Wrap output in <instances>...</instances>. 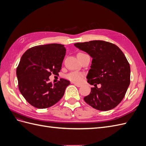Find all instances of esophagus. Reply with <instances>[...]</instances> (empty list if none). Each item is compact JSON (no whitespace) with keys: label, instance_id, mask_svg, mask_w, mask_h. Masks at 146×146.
Returning <instances> with one entry per match:
<instances>
[{"label":"esophagus","instance_id":"34e87169","mask_svg":"<svg viewBox=\"0 0 146 146\" xmlns=\"http://www.w3.org/2000/svg\"><path fill=\"white\" fill-rule=\"evenodd\" d=\"M74 85H75V86H77V87H80V86H82V85H81V84H80V83H74Z\"/></svg>","mask_w":146,"mask_h":146}]
</instances>
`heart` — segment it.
Wrapping results in <instances>:
<instances>
[{
  "label": "heart",
  "instance_id": "1",
  "mask_svg": "<svg viewBox=\"0 0 146 146\" xmlns=\"http://www.w3.org/2000/svg\"><path fill=\"white\" fill-rule=\"evenodd\" d=\"M81 54V53H80ZM84 77V74L82 72L73 71L66 75V78L69 80L74 83H80L82 81Z\"/></svg>",
  "mask_w": 146,
  "mask_h": 146
}]
</instances>
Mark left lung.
<instances>
[{
	"instance_id": "obj_1",
	"label": "left lung",
	"mask_w": 146,
	"mask_h": 146,
	"mask_svg": "<svg viewBox=\"0 0 146 146\" xmlns=\"http://www.w3.org/2000/svg\"><path fill=\"white\" fill-rule=\"evenodd\" d=\"M74 46L92 58L86 78L94 87L84 100L100 111L115 108L124 98L130 83V67L125 55L114 44L102 40L77 42ZM98 84H101L100 88Z\"/></svg>"
}]
</instances>
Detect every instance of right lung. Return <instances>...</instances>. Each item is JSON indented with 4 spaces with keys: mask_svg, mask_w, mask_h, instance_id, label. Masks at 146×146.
Instances as JSON below:
<instances>
[{
    "mask_svg": "<svg viewBox=\"0 0 146 146\" xmlns=\"http://www.w3.org/2000/svg\"><path fill=\"white\" fill-rule=\"evenodd\" d=\"M65 54L64 45L50 44L31 47L22 56L16 69L18 87L33 107L47 108L62 98L70 82L60 78L53 85L48 77L58 74Z\"/></svg>",
    "mask_w": 146,
    "mask_h": 146,
    "instance_id": "1",
    "label": "right lung"
}]
</instances>
